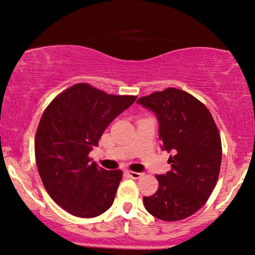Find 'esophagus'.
Wrapping results in <instances>:
<instances>
[{"label":"esophagus","instance_id":"1","mask_svg":"<svg viewBox=\"0 0 255 255\" xmlns=\"http://www.w3.org/2000/svg\"><path fill=\"white\" fill-rule=\"evenodd\" d=\"M127 174L130 176L131 178H134V179H139L143 176L142 173H136V172H133V170H128Z\"/></svg>","mask_w":255,"mask_h":255}]
</instances>
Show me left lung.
I'll list each match as a JSON object with an SVG mask.
<instances>
[{
  "instance_id": "left-lung-1",
  "label": "left lung",
  "mask_w": 255,
  "mask_h": 255,
  "mask_svg": "<svg viewBox=\"0 0 255 255\" xmlns=\"http://www.w3.org/2000/svg\"><path fill=\"white\" fill-rule=\"evenodd\" d=\"M159 121L162 149L173 151L166 175H156L159 186L143 204L150 215L177 222L195 214L217 184L222 165V139L211 113L184 90L167 88L137 99Z\"/></svg>"
}]
</instances>
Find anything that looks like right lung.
Returning <instances> with one entry per match:
<instances>
[{
	"mask_svg": "<svg viewBox=\"0 0 255 255\" xmlns=\"http://www.w3.org/2000/svg\"><path fill=\"white\" fill-rule=\"evenodd\" d=\"M136 96L110 95L76 83L46 107L35 136V157L44 187L69 214L94 218L111 208L123 173L91 161L90 150Z\"/></svg>",
	"mask_w": 255,
	"mask_h": 255,
	"instance_id": "add662e5",
	"label": "right lung"
}]
</instances>
